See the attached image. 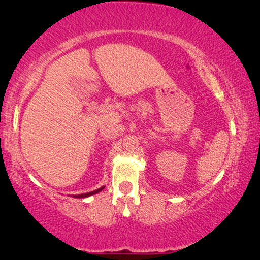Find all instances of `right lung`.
<instances>
[{"instance_id":"obj_1","label":"right lung","mask_w":260,"mask_h":260,"mask_svg":"<svg viewBox=\"0 0 260 260\" xmlns=\"http://www.w3.org/2000/svg\"><path fill=\"white\" fill-rule=\"evenodd\" d=\"M103 188H104V187L98 188V189H95V190H93V191H90V193H85V194L76 195V197H74V198H86V197H90V195H93V194H95V193H99V191L103 190Z\"/></svg>"}]
</instances>
